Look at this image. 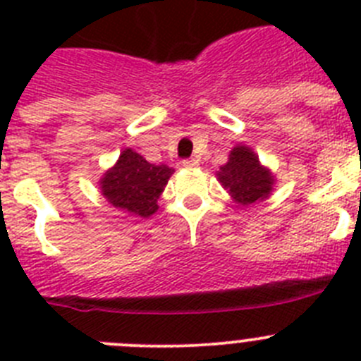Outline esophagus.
<instances>
[{"mask_svg": "<svg viewBox=\"0 0 361 361\" xmlns=\"http://www.w3.org/2000/svg\"><path fill=\"white\" fill-rule=\"evenodd\" d=\"M183 166H186V168H195V166H199V161L197 159H186V161H183Z\"/></svg>", "mask_w": 361, "mask_h": 361, "instance_id": "esophagus-1", "label": "esophagus"}]
</instances>
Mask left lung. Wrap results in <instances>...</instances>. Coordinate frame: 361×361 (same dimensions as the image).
<instances>
[{"label":"left lung","instance_id":"left-lung-1","mask_svg":"<svg viewBox=\"0 0 361 361\" xmlns=\"http://www.w3.org/2000/svg\"><path fill=\"white\" fill-rule=\"evenodd\" d=\"M222 186L229 191L235 202L250 206L257 200L269 197L275 177L258 161V155L247 146H235L229 153V161L220 166L216 173Z\"/></svg>","mask_w":361,"mask_h":361}]
</instances>
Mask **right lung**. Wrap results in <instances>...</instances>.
<instances>
[{
	"label": "right lung",
	"mask_w": 361,
	"mask_h": 361,
	"mask_svg": "<svg viewBox=\"0 0 361 361\" xmlns=\"http://www.w3.org/2000/svg\"><path fill=\"white\" fill-rule=\"evenodd\" d=\"M171 173L170 166L152 164L132 148H126L99 184L103 197L114 208L146 219L159 209L157 199Z\"/></svg>",
	"instance_id": "right-lung-1"
}]
</instances>
